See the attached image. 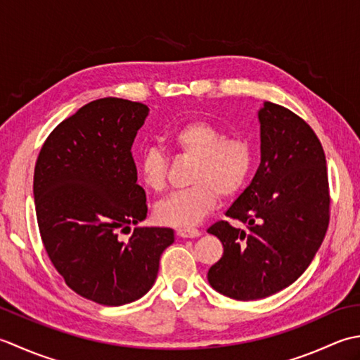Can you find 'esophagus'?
Segmentation results:
<instances>
[{
  "instance_id": "1",
  "label": "esophagus",
  "mask_w": 360,
  "mask_h": 360,
  "mask_svg": "<svg viewBox=\"0 0 360 360\" xmlns=\"http://www.w3.org/2000/svg\"><path fill=\"white\" fill-rule=\"evenodd\" d=\"M177 234L180 238H199L202 233L195 229H179Z\"/></svg>"
}]
</instances>
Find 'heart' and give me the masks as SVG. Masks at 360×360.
Segmentation results:
<instances>
[{
    "label": "heart",
    "mask_w": 360,
    "mask_h": 360,
    "mask_svg": "<svg viewBox=\"0 0 360 360\" xmlns=\"http://www.w3.org/2000/svg\"><path fill=\"white\" fill-rule=\"evenodd\" d=\"M166 139L175 152L194 161L191 186L160 200L155 217L161 224L191 229L216 208L219 195L231 197L245 185L253 165L252 146L244 138L225 136L222 129L202 120L181 124ZM138 174L146 188L158 193L166 185L167 157L148 148L138 158Z\"/></svg>",
    "instance_id": "1"
}]
</instances>
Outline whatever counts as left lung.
<instances>
[{"label": "left lung", "instance_id": "1", "mask_svg": "<svg viewBox=\"0 0 360 360\" xmlns=\"http://www.w3.org/2000/svg\"><path fill=\"white\" fill-rule=\"evenodd\" d=\"M261 163L225 216L208 229L224 255L208 270V283L240 302L283 290L309 267L329 224L326 158L309 124L289 108L264 102Z\"/></svg>", "mask_w": 360, "mask_h": 360}]
</instances>
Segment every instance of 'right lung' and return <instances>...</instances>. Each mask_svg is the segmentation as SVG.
<instances>
[{
	"instance_id": "right-lung-1",
	"label": "right lung",
	"mask_w": 360,
	"mask_h": 360,
	"mask_svg": "<svg viewBox=\"0 0 360 360\" xmlns=\"http://www.w3.org/2000/svg\"><path fill=\"white\" fill-rule=\"evenodd\" d=\"M148 115L141 102L93 101L51 131L35 163L37 222L49 259L70 289L104 306L148 293L174 242L172 229L136 226L148 205L131 144Z\"/></svg>"
}]
</instances>
